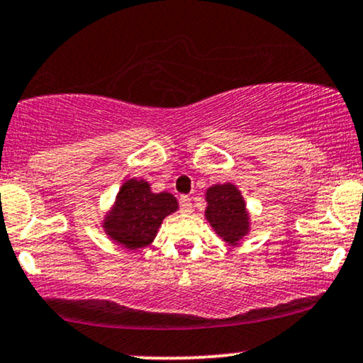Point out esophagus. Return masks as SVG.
I'll return each instance as SVG.
<instances>
[{"label": "esophagus", "instance_id": "1", "mask_svg": "<svg viewBox=\"0 0 363 363\" xmlns=\"http://www.w3.org/2000/svg\"><path fill=\"white\" fill-rule=\"evenodd\" d=\"M179 203H181L182 213H191V210H193V205H191V199L187 198V196H181V198H179Z\"/></svg>", "mask_w": 363, "mask_h": 363}]
</instances>
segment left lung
<instances>
[{
    "label": "left lung",
    "instance_id": "8db88e82",
    "mask_svg": "<svg viewBox=\"0 0 363 363\" xmlns=\"http://www.w3.org/2000/svg\"><path fill=\"white\" fill-rule=\"evenodd\" d=\"M205 199V216L215 234L228 245L239 244L251 230V216L237 186L225 182L208 187Z\"/></svg>",
    "mask_w": 363,
    "mask_h": 363
}]
</instances>
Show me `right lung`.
<instances>
[{
	"label": "right lung",
	"instance_id": "right-lung-1",
	"mask_svg": "<svg viewBox=\"0 0 363 363\" xmlns=\"http://www.w3.org/2000/svg\"><path fill=\"white\" fill-rule=\"evenodd\" d=\"M174 194L153 193L145 179H128L102 220L106 235L128 251L147 247L157 237L165 216L177 211Z\"/></svg>",
	"mask_w": 363,
	"mask_h": 363
}]
</instances>
